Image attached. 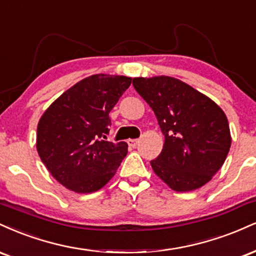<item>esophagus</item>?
Returning a JSON list of instances; mask_svg holds the SVG:
<instances>
[{"label": "esophagus", "instance_id": "1", "mask_svg": "<svg viewBox=\"0 0 256 256\" xmlns=\"http://www.w3.org/2000/svg\"><path fill=\"white\" fill-rule=\"evenodd\" d=\"M127 142H128L129 146L133 147V148H134V147H136L138 144H139V140H138V139H129Z\"/></svg>", "mask_w": 256, "mask_h": 256}]
</instances>
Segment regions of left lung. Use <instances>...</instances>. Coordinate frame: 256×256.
<instances>
[{"label": "left lung", "mask_w": 256, "mask_h": 256, "mask_svg": "<svg viewBox=\"0 0 256 256\" xmlns=\"http://www.w3.org/2000/svg\"><path fill=\"white\" fill-rule=\"evenodd\" d=\"M133 86L154 112L165 140L152 169L171 189L202 187L220 169L231 146L228 118L214 102L181 80L135 78Z\"/></svg>", "instance_id": "1"}]
</instances>
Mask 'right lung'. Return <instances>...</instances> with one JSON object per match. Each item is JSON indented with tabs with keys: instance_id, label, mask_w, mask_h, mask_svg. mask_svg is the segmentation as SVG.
I'll use <instances>...</instances> for the list:
<instances>
[{
	"instance_id": "1",
	"label": "right lung",
	"mask_w": 256,
	"mask_h": 256,
	"mask_svg": "<svg viewBox=\"0 0 256 256\" xmlns=\"http://www.w3.org/2000/svg\"><path fill=\"white\" fill-rule=\"evenodd\" d=\"M130 84L127 76L92 75L60 96L39 120L38 154L66 188L93 193L115 175L128 145L106 139L109 112Z\"/></svg>"
}]
</instances>
